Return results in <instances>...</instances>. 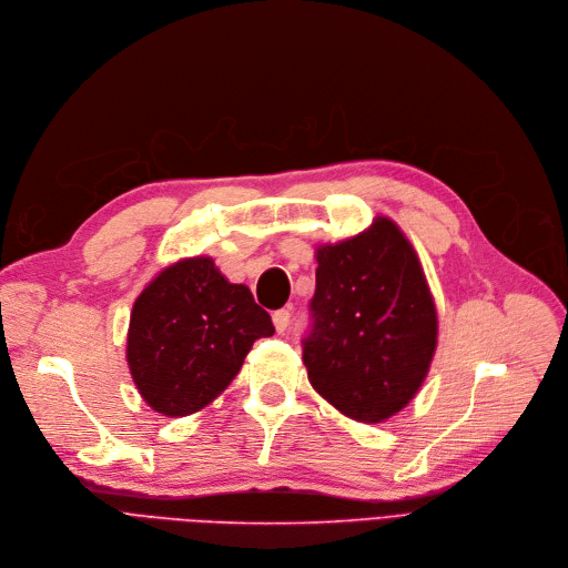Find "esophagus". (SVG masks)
<instances>
[{
  "instance_id": "34e87169",
  "label": "esophagus",
  "mask_w": 568,
  "mask_h": 568,
  "mask_svg": "<svg viewBox=\"0 0 568 568\" xmlns=\"http://www.w3.org/2000/svg\"><path fill=\"white\" fill-rule=\"evenodd\" d=\"M273 323H275V331L280 335H284L288 331V326H291V312L288 310H277L273 314Z\"/></svg>"
}]
</instances>
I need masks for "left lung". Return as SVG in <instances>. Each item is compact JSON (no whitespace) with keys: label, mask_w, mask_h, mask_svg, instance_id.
<instances>
[{"label":"left lung","mask_w":568,"mask_h":568,"mask_svg":"<svg viewBox=\"0 0 568 568\" xmlns=\"http://www.w3.org/2000/svg\"><path fill=\"white\" fill-rule=\"evenodd\" d=\"M303 363L348 418L382 423L407 407L437 346V310L409 240L386 217L316 252Z\"/></svg>","instance_id":"obj_1"}]
</instances>
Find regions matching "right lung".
<instances>
[{
    "instance_id": "right-lung-1",
    "label": "right lung",
    "mask_w": 568,
    "mask_h": 568,
    "mask_svg": "<svg viewBox=\"0 0 568 568\" xmlns=\"http://www.w3.org/2000/svg\"><path fill=\"white\" fill-rule=\"evenodd\" d=\"M275 333L245 284H231L212 258H184L154 277L133 303L126 361L143 399L164 416H189L217 397L256 339Z\"/></svg>"
}]
</instances>
